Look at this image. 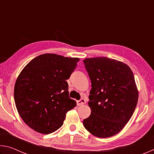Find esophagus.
I'll return each instance as SVG.
<instances>
[{
  "label": "esophagus",
  "instance_id": "34e87169",
  "mask_svg": "<svg viewBox=\"0 0 154 154\" xmlns=\"http://www.w3.org/2000/svg\"><path fill=\"white\" fill-rule=\"evenodd\" d=\"M85 99H81V100H77V105L78 106H80V105H84V104H85Z\"/></svg>",
  "mask_w": 154,
  "mask_h": 154
}]
</instances>
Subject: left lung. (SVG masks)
Masks as SVG:
<instances>
[{"label":"left lung","instance_id":"1","mask_svg":"<svg viewBox=\"0 0 154 154\" xmlns=\"http://www.w3.org/2000/svg\"><path fill=\"white\" fill-rule=\"evenodd\" d=\"M83 63L92 83L91 114L83 126L96 137L114 136L128 122L137 105L133 72L126 64L106 57L85 58Z\"/></svg>","mask_w":154,"mask_h":154}]
</instances>
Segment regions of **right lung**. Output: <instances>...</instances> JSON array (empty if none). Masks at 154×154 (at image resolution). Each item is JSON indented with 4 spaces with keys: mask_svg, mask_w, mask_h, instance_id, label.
<instances>
[{
    "mask_svg": "<svg viewBox=\"0 0 154 154\" xmlns=\"http://www.w3.org/2000/svg\"><path fill=\"white\" fill-rule=\"evenodd\" d=\"M79 58L45 54L32 59L18 75L14 100L21 118L41 134L55 132L63 124L66 114L76 106L69 98L66 80Z\"/></svg>",
    "mask_w": 154,
    "mask_h": 154,
    "instance_id": "obj_1",
    "label": "right lung"
}]
</instances>
